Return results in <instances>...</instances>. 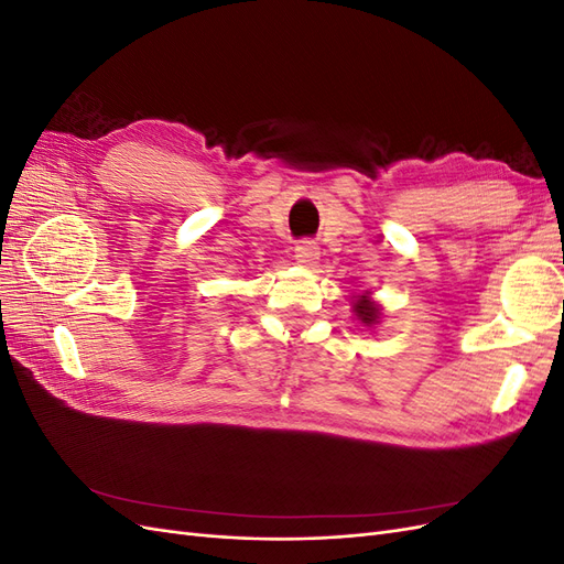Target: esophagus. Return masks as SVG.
<instances>
[{
  "instance_id": "34e87169",
  "label": "esophagus",
  "mask_w": 564,
  "mask_h": 564,
  "mask_svg": "<svg viewBox=\"0 0 564 564\" xmlns=\"http://www.w3.org/2000/svg\"><path fill=\"white\" fill-rule=\"evenodd\" d=\"M294 256L301 265H313L319 256V247L313 240H301L294 247Z\"/></svg>"
}]
</instances>
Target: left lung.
<instances>
[{"label":"left lung","mask_w":564,"mask_h":564,"mask_svg":"<svg viewBox=\"0 0 564 564\" xmlns=\"http://www.w3.org/2000/svg\"><path fill=\"white\" fill-rule=\"evenodd\" d=\"M355 313L365 324H373V322H377V317H379L377 303H373L369 296H360V299L355 301Z\"/></svg>","instance_id":"obj_1"}]
</instances>
